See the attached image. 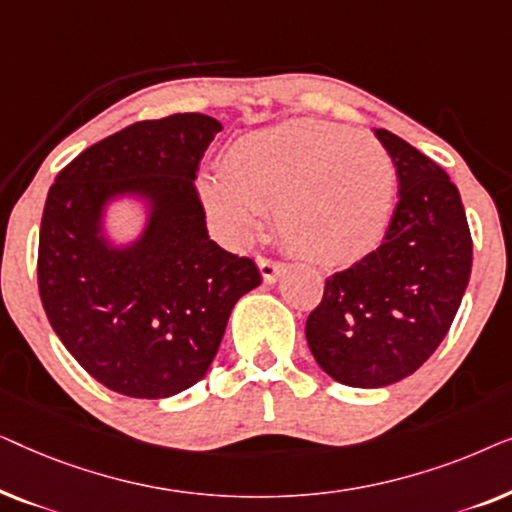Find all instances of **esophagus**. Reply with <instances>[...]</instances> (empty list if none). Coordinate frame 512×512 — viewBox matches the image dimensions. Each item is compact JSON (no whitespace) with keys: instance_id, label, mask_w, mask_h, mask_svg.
<instances>
[{"instance_id":"obj_1","label":"esophagus","mask_w":512,"mask_h":512,"mask_svg":"<svg viewBox=\"0 0 512 512\" xmlns=\"http://www.w3.org/2000/svg\"><path fill=\"white\" fill-rule=\"evenodd\" d=\"M256 263H258V270H261L265 284L277 282V277L282 275V270H284V263H279V261H275V258H268V256H258Z\"/></svg>"}]
</instances>
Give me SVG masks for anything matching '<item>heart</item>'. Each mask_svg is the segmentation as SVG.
<instances>
[{
	"mask_svg": "<svg viewBox=\"0 0 512 512\" xmlns=\"http://www.w3.org/2000/svg\"><path fill=\"white\" fill-rule=\"evenodd\" d=\"M396 167L375 137L324 121H293L237 139L221 179H205L207 212L235 240L275 212L293 254L340 263L368 247L387 223Z\"/></svg>",
	"mask_w": 512,
	"mask_h": 512,
	"instance_id": "1",
	"label": "heart"
}]
</instances>
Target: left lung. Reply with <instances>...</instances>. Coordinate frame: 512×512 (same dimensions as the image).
Returning <instances> with one entry per match:
<instances>
[{"label": "left lung", "mask_w": 512, "mask_h": 512, "mask_svg": "<svg viewBox=\"0 0 512 512\" xmlns=\"http://www.w3.org/2000/svg\"><path fill=\"white\" fill-rule=\"evenodd\" d=\"M398 174L384 240L326 277L307 317L314 359L347 387H387L415 373L450 331L468 286L473 240L447 172L389 130H375Z\"/></svg>", "instance_id": "8db88e82"}]
</instances>
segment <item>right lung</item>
<instances>
[{
	"instance_id": "add662e5",
	"label": "right lung",
	"mask_w": 512,
	"mask_h": 512,
	"mask_svg": "<svg viewBox=\"0 0 512 512\" xmlns=\"http://www.w3.org/2000/svg\"><path fill=\"white\" fill-rule=\"evenodd\" d=\"M221 123L205 114L139 121L62 167L39 230L37 282L53 331L116 394L167 398L205 377L230 310L261 284L247 256L209 240L193 179ZM152 202L145 235L111 250L99 235L116 194Z\"/></svg>"
}]
</instances>
